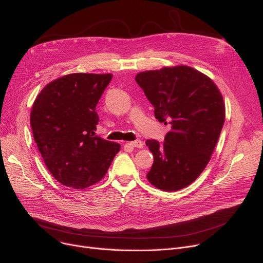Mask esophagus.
Instances as JSON below:
<instances>
[{"instance_id":"esophagus-1","label":"esophagus","mask_w":263,"mask_h":263,"mask_svg":"<svg viewBox=\"0 0 263 263\" xmlns=\"http://www.w3.org/2000/svg\"><path fill=\"white\" fill-rule=\"evenodd\" d=\"M128 145H130L132 147H136V148H143L144 147V143L141 140H136V141L130 142V143H128Z\"/></svg>"}]
</instances>
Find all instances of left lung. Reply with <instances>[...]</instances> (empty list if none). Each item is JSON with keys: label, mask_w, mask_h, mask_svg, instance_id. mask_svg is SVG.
I'll return each mask as SVG.
<instances>
[{"label": "left lung", "mask_w": 263, "mask_h": 263, "mask_svg": "<svg viewBox=\"0 0 263 263\" xmlns=\"http://www.w3.org/2000/svg\"><path fill=\"white\" fill-rule=\"evenodd\" d=\"M135 81L171 131L164 142L147 140L154 164L147 174L156 187L174 192L195 181L209 163L225 122L218 88L189 66L141 72Z\"/></svg>", "instance_id": "1"}]
</instances>
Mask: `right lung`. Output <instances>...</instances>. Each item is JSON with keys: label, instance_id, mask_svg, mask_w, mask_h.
Returning a JSON list of instances; mask_svg holds the SVG:
<instances>
[{"label": "right lung", "instance_id": "obj_1", "mask_svg": "<svg viewBox=\"0 0 263 263\" xmlns=\"http://www.w3.org/2000/svg\"><path fill=\"white\" fill-rule=\"evenodd\" d=\"M112 74L72 73L40 91L31 112L34 140L57 180L85 189L105 176L120 145L96 135V105Z\"/></svg>", "mask_w": 263, "mask_h": 263}]
</instances>
